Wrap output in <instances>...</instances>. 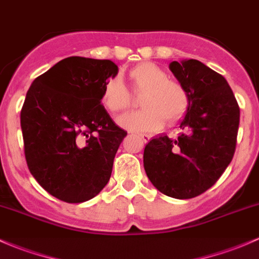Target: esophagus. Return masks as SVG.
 Segmentation results:
<instances>
[{
	"instance_id": "obj_1",
	"label": "esophagus",
	"mask_w": 259,
	"mask_h": 259,
	"mask_svg": "<svg viewBox=\"0 0 259 259\" xmlns=\"http://www.w3.org/2000/svg\"><path fill=\"white\" fill-rule=\"evenodd\" d=\"M138 136H140V137L142 138V141H143L144 143H147V142L151 140V136L146 135V133H141V135H138Z\"/></svg>"
}]
</instances>
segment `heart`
Listing matches in <instances>:
<instances>
[{
    "instance_id": "b5f03b06",
    "label": "heart",
    "mask_w": 259,
    "mask_h": 259,
    "mask_svg": "<svg viewBox=\"0 0 259 259\" xmlns=\"http://www.w3.org/2000/svg\"><path fill=\"white\" fill-rule=\"evenodd\" d=\"M135 89L141 95V106L136 112L122 116L119 124L131 131H153L159 128L165 118L179 121L189 106L188 91L180 82L168 79L162 68L153 63H141L130 71ZM102 105L113 113L131 106V95L121 77L113 76L104 85Z\"/></svg>"
}]
</instances>
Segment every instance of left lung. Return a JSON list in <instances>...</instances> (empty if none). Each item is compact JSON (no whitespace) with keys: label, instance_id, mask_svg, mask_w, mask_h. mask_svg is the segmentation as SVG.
<instances>
[{"label":"left lung","instance_id":"left-lung-1","mask_svg":"<svg viewBox=\"0 0 259 259\" xmlns=\"http://www.w3.org/2000/svg\"><path fill=\"white\" fill-rule=\"evenodd\" d=\"M169 68L188 91V111L178 137L163 133L146 144L143 164L160 193L191 199L215 184L232 160L240 106L226 79L199 60L173 62Z\"/></svg>","mask_w":259,"mask_h":259}]
</instances>
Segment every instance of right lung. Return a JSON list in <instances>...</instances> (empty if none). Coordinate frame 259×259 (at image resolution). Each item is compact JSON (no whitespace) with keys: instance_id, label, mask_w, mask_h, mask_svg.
<instances>
[{"instance_id":"right-lung-1","label":"right lung","mask_w":259,"mask_h":259,"mask_svg":"<svg viewBox=\"0 0 259 259\" xmlns=\"http://www.w3.org/2000/svg\"><path fill=\"white\" fill-rule=\"evenodd\" d=\"M117 71L111 60L65 58L27 91L21 110L27 165L41 188L62 201H88L110 180L127 132L110 117L101 95Z\"/></svg>"}]
</instances>
